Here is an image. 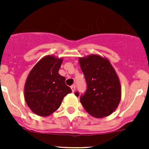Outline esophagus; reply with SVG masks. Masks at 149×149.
Listing matches in <instances>:
<instances>
[{
  "mask_svg": "<svg viewBox=\"0 0 149 149\" xmlns=\"http://www.w3.org/2000/svg\"><path fill=\"white\" fill-rule=\"evenodd\" d=\"M70 88H71L72 91H73V92H74L75 90H76V86H75V85L71 86H70Z\"/></svg>",
  "mask_w": 149,
  "mask_h": 149,
  "instance_id": "1",
  "label": "esophagus"
}]
</instances>
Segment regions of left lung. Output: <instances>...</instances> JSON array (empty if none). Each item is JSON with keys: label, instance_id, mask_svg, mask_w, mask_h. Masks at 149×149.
Returning a JSON list of instances; mask_svg holds the SVG:
<instances>
[{"label": "left lung", "instance_id": "8db88e82", "mask_svg": "<svg viewBox=\"0 0 149 149\" xmlns=\"http://www.w3.org/2000/svg\"><path fill=\"white\" fill-rule=\"evenodd\" d=\"M79 62L87 84L80 97L84 109L94 118L109 116L121 100L120 82L115 68L107 58L96 54L79 58Z\"/></svg>", "mask_w": 149, "mask_h": 149}]
</instances>
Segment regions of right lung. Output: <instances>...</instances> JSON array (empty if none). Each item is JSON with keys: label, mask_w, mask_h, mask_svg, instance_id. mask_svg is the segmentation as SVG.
I'll use <instances>...</instances> for the list:
<instances>
[{"label": "right lung", "mask_w": 149, "mask_h": 149, "mask_svg": "<svg viewBox=\"0 0 149 149\" xmlns=\"http://www.w3.org/2000/svg\"><path fill=\"white\" fill-rule=\"evenodd\" d=\"M63 58L46 55L32 68L24 85L26 104L36 115H50L61 106L64 97L72 91L58 73Z\"/></svg>", "instance_id": "add662e5"}]
</instances>
